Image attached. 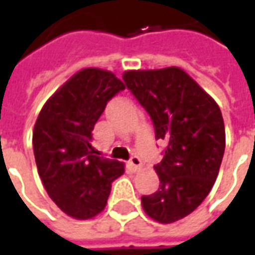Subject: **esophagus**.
<instances>
[{"instance_id": "esophagus-1", "label": "esophagus", "mask_w": 255, "mask_h": 255, "mask_svg": "<svg viewBox=\"0 0 255 255\" xmlns=\"http://www.w3.org/2000/svg\"><path fill=\"white\" fill-rule=\"evenodd\" d=\"M129 165L132 168L133 171H139L140 169V166H142V160L136 157V155H133L132 158L129 160Z\"/></svg>"}]
</instances>
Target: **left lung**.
<instances>
[{
	"label": "left lung",
	"mask_w": 255,
	"mask_h": 255,
	"mask_svg": "<svg viewBox=\"0 0 255 255\" xmlns=\"http://www.w3.org/2000/svg\"><path fill=\"white\" fill-rule=\"evenodd\" d=\"M123 80L149 113L155 139L166 142L154 165L160 187L140 199L151 219L169 224L194 212L213 187L225 150L221 111L177 67L128 71Z\"/></svg>",
	"instance_id": "1"
}]
</instances>
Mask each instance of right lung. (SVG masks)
Returning <instances> with one entry per match:
<instances>
[{"label":"right lung","instance_id":"right-lung-1","mask_svg":"<svg viewBox=\"0 0 255 255\" xmlns=\"http://www.w3.org/2000/svg\"><path fill=\"white\" fill-rule=\"evenodd\" d=\"M126 89L109 71L86 68L47 100L36 119V168L53 202L73 219L87 220L106 206L112 183L124 173L116 160L95 155V123L108 101Z\"/></svg>","mask_w":255,"mask_h":255}]
</instances>
